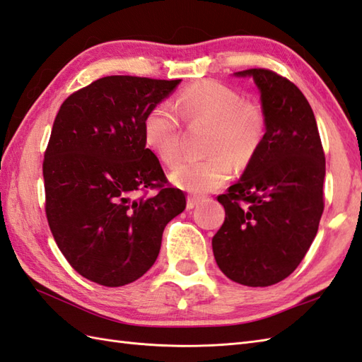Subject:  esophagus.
Here are the masks:
<instances>
[{
	"mask_svg": "<svg viewBox=\"0 0 362 362\" xmlns=\"http://www.w3.org/2000/svg\"><path fill=\"white\" fill-rule=\"evenodd\" d=\"M200 202L199 197H194V196H189L188 200H187V208L188 209H192L194 206H197V204Z\"/></svg>",
	"mask_w": 362,
	"mask_h": 362,
	"instance_id": "1",
	"label": "esophagus"
}]
</instances>
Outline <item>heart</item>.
Masks as SVG:
<instances>
[{"label":"heart","instance_id":"heart-1","mask_svg":"<svg viewBox=\"0 0 362 362\" xmlns=\"http://www.w3.org/2000/svg\"><path fill=\"white\" fill-rule=\"evenodd\" d=\"M174 109L166 103L149 107L143 119V139L162 162L173 165L182 154L180 114L188 124L209 123L206 151L202 160H183L170 177L179 188L194 194L219 189L230 180L234 162L247 166L256 158L267 136V114L256 102L243 100L238 90L205 80L185 88Z\"/></svg>","mask_w":362,"mask_h":362}]
</instances>
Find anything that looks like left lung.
Here are the masks:
<instances>
[{"label":"left lung","mask_w":362,"mask_h":362,"mask_svg":"<svg viewBox=\"0 0 362 362\" xmlns=\"http://www.w3.org/2000/svg\"><path fill=\"white\" fill-rule=\"evenodd\" d=\"M267 114L259 154L217 200L225 221L213 238L222 273L248 287H268L296 270L324 211L325 156L312 106L288 78L247 69Z\"/></svg>","instance_id":"1"}]
</instances>
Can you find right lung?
Instances as JSON below:
<instances>
[{
    "instance_id": "add662e5",
    "label": "right lung",
    "mask_w": 362,
    "mask_h": 362,
    "mask_svg": "<svg viewBox=\"0 0 362 362\" xmlns=\"http://www.w3.org/2000/svg\"><path fill=\"white\" fill-rule=\"evenodd\" d=\"M179 83L109 75L75 90L55 117L43 160L46 217L67 262L92 282L141 277L166 223L187 206L143 139L145 114Z\"/></svg>"
}]
</instances>
